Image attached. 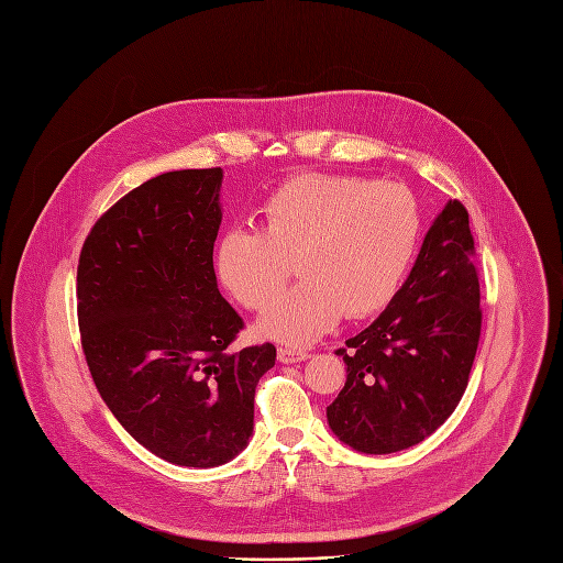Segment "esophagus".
<instances>
[{
	"mask_svg": "<svg viewBox=\"0 0 563 563\" xmlns=\"http://www.w3.org/2000/svg\"><path fill=\"white\" fill-rule=\"evenodd\" d=\"M311 354L307 352V350H297V347H279L277 350V358H279V363H301V361H307Z\"/></svg>",
	"mask_w": 563,
	"mask_h": 563,
	"instance_id": "1",
	"label": "esophagus"
}]
</instances>
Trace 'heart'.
Returning a JSON list of instances; mask_svg holds the SVG:
<instances>
[{
	"label": "heart",
	"instance_id": "1",
	"mask_svg": "<svg viewBox=\"0 0 563 563\" xmlns=\"http://www.w3.org/2000/svg\"><path fill=\"white\" fill-rule=\"evenodd\" d=\"M421 236L417 198L401 185L309 173L284 183L262 207V230L230 228L213 250L221 284L247 309H264L300 258L306 282L278 298L258 329L309 342L342 313L369 318L397 297Z\"/></svg>",
	"mask_w": 563,
	"mask_h": 563
}]
</instances>
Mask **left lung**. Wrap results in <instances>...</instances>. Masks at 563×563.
Segmentation results:
<instances>
[{
	"instance_id": "1",
	"label": "left lung",
	"mask_w": 563,
	"mask_h": 563,
	"mask_svg": "<svg viewBox=\"0 0 563 563\" xmlns=\"http://www.w3.org/2000/svg\"><path fill=\"white\" fill-rule=\"evenodd\" d=\"M468 211L449 200L385 311L338 350L347 380L327 419L347 446L385 455L432 435L457 408L483 311Z\"/></svg>"
}]
</instances>
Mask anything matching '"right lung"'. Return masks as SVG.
Listing matches in <instances>:
<instances>
[{
	"label": "right lung",
	"instance_id": "1",
	"mask_svg": "<svg viewBox=\"0 0 563 563\" xmlns=\"http://www.w3.org/2000/svg\"><path fill=\"white\" fill-rule=\"evenodd\" d=\"M223 168L168 170L114 202L80 250V344L117 421L153 455L209 468L252 435L275 344L232 352L241 316L219 292Z\"/></svg>",
	"mask_w": 563,
	"mask_h": 563
}]
</instances>
